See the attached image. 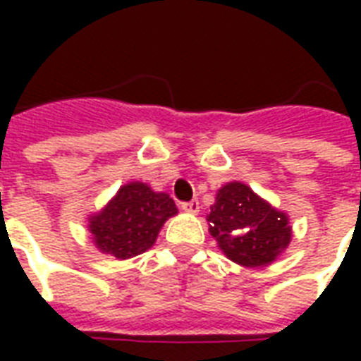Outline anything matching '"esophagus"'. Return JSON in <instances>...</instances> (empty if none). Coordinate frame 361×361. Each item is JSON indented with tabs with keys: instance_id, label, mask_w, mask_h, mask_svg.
<instances>
[{
	"instance_id": "1",
	"label": "esophagus",
	"mask_w": 361,
	"mask_h": 361,
	"mask_svg": "<svg viewBox=\"0 0 361 361\" xmlns=\"http://www.w3.org/2000/svg\"><path fill=\"white\" fill-rule=\"evenodd\" d=\"M199 209H201V207H199V201H189V203H181V211L183 212H189V214H197V212H199Z\"/></svg>"
}]
</instances>
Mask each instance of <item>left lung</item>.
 <instances>
[{
  "label": "left lung",
  "mask_w": 361,
  "mask_h": 361,
  "mask_svg": "<svg viewBox=\"0 0 361 361\" xmlns=\"http://www.w3.org/2000/svg\"><path fill=\"white\" fill-rule=\"evenodd\" d=\"M207 222L220 251L235 265L250 269L271 265L292 242L286 212L242 181H228L216 191Z\"/></svg>",
  "instance_id": "left-lung-1"
}]
</instances>
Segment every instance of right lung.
Masks as SVG:
<instances>
[{
    "mask_svg": "<svg viewBox=\"0 0 361 361\" xmlns=\"http://www.w3.org/2000/svg\"><path fill=\"white\" fill-rule=\"evenodd\" d=\"M176 214L178 207L168 193L145 181H129L100 211L89 214L87 228L96 250L123 261L150 250L160 228Z\"/></svg>",
    "mask_w": 361,
    "mask_h": 361,
    "instance_id": "obj_1",
    "label": "right lung"
}]
</instances>
